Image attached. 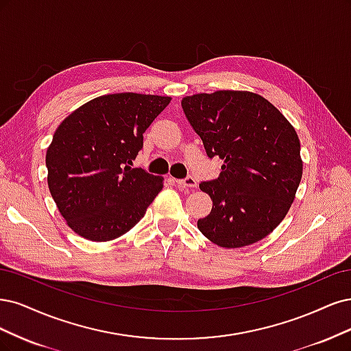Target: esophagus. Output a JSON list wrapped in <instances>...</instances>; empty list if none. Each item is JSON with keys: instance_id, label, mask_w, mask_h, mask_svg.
<instances>
[{"instance_id": "esophagus-1", "label": "esophagus", "mask_w": 351, "mask_h": 351, "mask_svg": "<svg viewBox=\"0 0 351 351\" xmlns=\"http://www.w3.org/2000/svg\"><path fill=\"white\" fill-rule=\"evenodd\" d=\"M175 182L180 188H195L197 186V179L192 178V176H188L185 179H176Z\"/></svg>"}]
</instances>
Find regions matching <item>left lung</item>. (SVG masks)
Wrapping results in <instances>:
<instances>
[{"label": "left lung", "mask_w": 351, "mask_h": 351, "mask_svg": "<svg viewBox=\"0 0 351 351\" xmlns=\"http://www.w3.org/2000/svg\"><path fill=\"white\" fill-rule=\"evenodd\" d=\"M180 105L208 157L223 160L219 178L199 184L213 201L199 232L221 247L264 239L286 217L300 184L296 130L265 97L246 90L185 96Z\"/></svg>", "instance_id": "left-lung-1"}]
</instances>
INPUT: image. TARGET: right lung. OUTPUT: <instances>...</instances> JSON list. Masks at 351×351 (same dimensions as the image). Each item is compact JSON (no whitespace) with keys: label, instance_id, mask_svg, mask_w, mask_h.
I'll use <instances>...</instances> for the list:
<instances>
[{"label":"right lung","instance_id":"1","mask_svg":"<svg viewBox=\"0 0 351 351\" xmlns=\"http://www.w3.org/2000/svg\"><path fill=\"white\" fill-rule=\"evenodd\" d=\"M171 96L114 93L88 100L56 128L47 150L48 186L69 228L108 242L130 232L163 188L131 167L143 134Z\"/></svg>","mask_w":351,"mask_h":351}]
</instances>
